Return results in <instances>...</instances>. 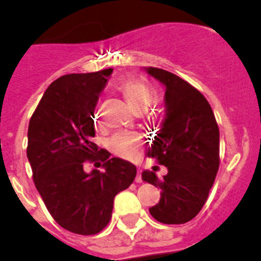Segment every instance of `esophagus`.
Returning <instances> with one entry per match:
<instances>
[{"mask_svg":"<svg viewBox=\"0 0 261 261\" xmlns=\"http://www.w3.org/2000/svg\"><path fill=\"white\" fill-rule=\"evenodd\" d=\"M136 182H142L143 179H142V170H138V175H136V179H135Z\"/></svg>","mask_w":261,"mask_h":261,"instance_id":"1","label":"esophagus"}]
</instances>
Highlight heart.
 <instances>
[{"label": "heart", "mask_w": 261, "mask_h": 261, "mask_svg": "<svg viewBox=\"0 0 261 261\" xmlns=\"http://www.w3.org/2000/svg\"><path fill=\"white\" fill-rule=\"evenodd\" d=\"M118 90L136 112H144L155 100V91L153 87L140 80H126L119 85ZM142 136L135 133H118L109 140V148L112 152L125 160L135 158L142 149Z\"/></svg>", "instance_id": "obj_1"}]
</instances>
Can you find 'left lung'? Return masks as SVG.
<instances>
[{"mask_svg": "<svg viewBox=\"0 0 261 261\" xmlns=\"http://www.w3.org/2000/svg\"><path fill=\"white\" fill-rule=\"evenodd\" d=\"M164 84L166 118L148 149L169 170L164 177L144 171V181L161 189V198L149 208L164 224H184L196 218L207 201L220 164L219 127L211 106L196 89L171 72L145 68Z\"/></svg>", "mask_w": 261, "mask_h": 261, "instance_id": "left-lung-1", "label": "left lung"}]
</instances>
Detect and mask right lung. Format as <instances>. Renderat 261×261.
Listing matches in <instances>:
<instances>
[{
  "instance_id": "obj_1",
  "label": "right lung",
  "mask_w": 261,
  "mask_h": 261,
  "mask_svg": "<svg viewBox=\"0 0 261 261\" xmlns=\"http://www.w3.org/2000/svg\"><path fill=\"white\" fill-rule=\"evenodd\" d=\"M112 72L62 75L47 87L29 121L27 157L36 188L54 220L75 234L101 232L116 194L136 176L133 164L111 158L91 142L95 107ZM86 162H97L105 171L87 174Z\"/></svg>"
}]
</instances>
